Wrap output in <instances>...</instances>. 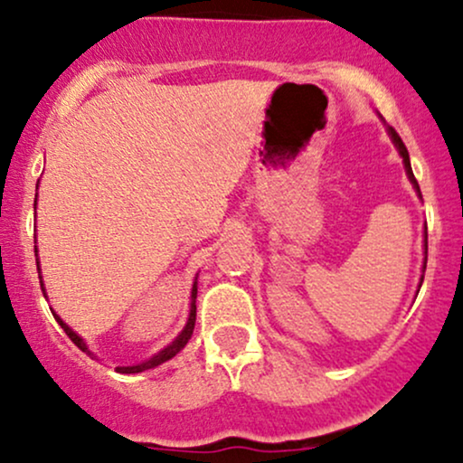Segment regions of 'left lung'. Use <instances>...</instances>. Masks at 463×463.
<instances>
[{
    "label": "left lung",
    "instance_id": "left-lung-1",
    "mask_svg": "<svg viewBox=\"0 0 463 463\" xmlns=\"http://www.w3.org/2000/svg\"><path fill=\"white\" fill-rule=\"evenodd\" d=\"M380 118H382V116H380ZM382 120H383V118H382ZM386 131H388V136H391V140H392V144H394V148L399 150L401 159H403V165H405V175H408L410 183H411V185H414L416 194H419V198L422 200L420 187H419V183H416V178H414V172H411V165H410V155H408V148H405V144L401 142L399 133L394 131L392 127H386ZM425 267H427V228H425V260H422V271H425ZM420 285H422V276H420ZM420 285H419V287H420Z\"/></svg>",
    "mask_w": 463,
    "mask_h": 463
}]
</instances>
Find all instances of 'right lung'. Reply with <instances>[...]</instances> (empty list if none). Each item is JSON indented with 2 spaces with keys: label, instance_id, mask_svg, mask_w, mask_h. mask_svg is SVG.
<instances>
[{
  "label": "right lung",
  "instance_id": "add662e5",
  "mask_svg": "<svg viewBox=\"0 0 463 463\" xmlns=\"http://www.w3.org/2000/svg\"><path fill=\"white\" fill-rule=\"evenodd\" d=\"M34 209H36V200H34ZM34 250L38 252L36 246H34ZM36 265H38V278H43V276H41V263H38V259H36ZM41 287H43V293H44V285H43V282H41ZM196 295H198V278H196V280H194V285H192V304H189V315H187L185 327H183V330L178 332V336L168 345V347H164V349H161V352L155 354L153 358H148L146 362H140V364H133V366H116V371H118V373H142V371L155 369V366L164 364V362H168V360L175 358V355H176L178 352H181V349L185 347V345L189 343V338H192V334H194V326H196ZM52 313H53V310H52ZM53 317H55V321H58L60 326H62V330L66 332V336H69L71 341L75 343L77 347H80L83 354L92 355V352H90V349H88L86 341H83L80 334L72 332V327L66 326V323H64L62 319H60V317L55 315V313H53Z\"/></svg>",
  "mask_w": 463,
  "mask_h": 463
}]
</instances>
